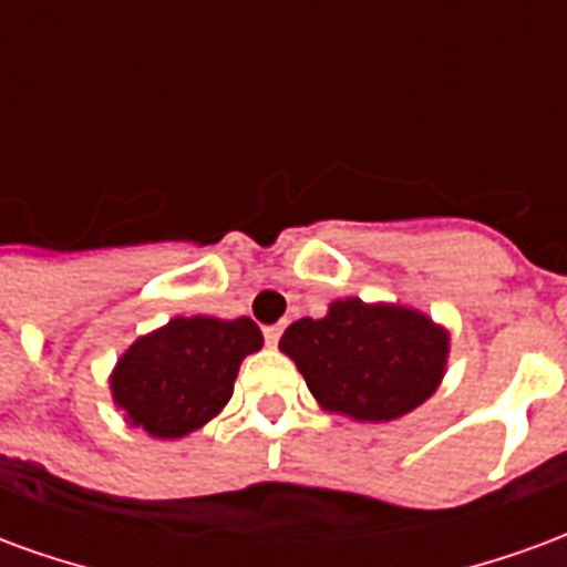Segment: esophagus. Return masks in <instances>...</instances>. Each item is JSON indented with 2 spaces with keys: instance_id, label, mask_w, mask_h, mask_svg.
Wrapping results in <instances>:
<instances>
[{
  "instance_id": "34e87169",
  "label": "esophagus",
  "mask_w": 567,
  "mask_h": 567,
  "mask_svg": "<svg viewBox=\"0 0 567 567\" xmlns=\"http://www.w3.org/2000/svg\"><path fill=\"white\" fill-rule=\"evenodd\" d=\"M279 337H282V324H270V328H264V340H267V346L279 343Z\"/></svg>"
}]
</instances>
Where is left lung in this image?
Returning <instances> with one entry per match:
<instances>
[{"mask_svg":"<svg viewBox=\"0 0 567 567\" xmlns=\"http://www.w3.org/2000/svg\"><path fill=\"white\" fill-rule=\"evenodd\" d=\"M324 410L358 422H389L437 389L450 352L446 333L422 312L337 300L324 319L295 321L279 340Z\"/></svg>","mask_w":567,"mask_h":567,"instance_id":"obj_1","label":"left lung"}]
</instances>
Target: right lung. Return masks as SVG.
<instances>
[{
	"label": "right lung",
	"instance_id": "1",
	"mask_svg": "<svg viewBox=\"0 0 567 567\" xmlns=\"http://www.w3.org/2000/svg\"><path fill=\"white\" fill-rule=\"evenodd\" d=\"M260 343L251 319H173L117 361L115 404L130 425L145 427L151 437H185L230 401L243 358L258 352Z\"/></svg>",
	"mask_w": 567,
	"mask_h": 567
}]
</instances>
